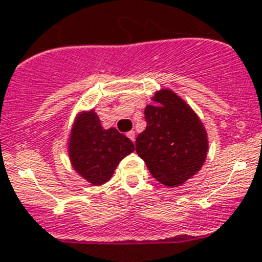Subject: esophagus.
I'll return each mask as SVG.
<instances>
[{"label":"esophagus","mask_w":262,"mask_h":262,"mask_svg":"<svg viewBox=\"0 0 262 262\" xmlns=\"http://www.w3.org/2000/svg\"><path fill=\"white\" fill-rule=\"evenodd\" d=\"M127 136H128V138L131 139L133 141H135V138H136L135 131H129V133H127Z\"/></svg>","instance_id":"obj_1"}]
</instances>
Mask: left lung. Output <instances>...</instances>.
<instances>
[{"label":"left lung","instance_id":"8db88e82","mask_svg":"<svg viewBox=\"0 0 262 262\" xmlns=\"http://www.w3.org/2000/svg\"><path fill=\"white\" fill-rule=\"evenodd\" d=\"M145 107L147 127L136 138V152L160 183L178 187L200 171L208 134L192 107L171 90H160Z\"/></svg>","mask_w":262,"mask_h":262}]
</instances>
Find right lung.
I'll use <instances>...</instances> for the list:
<instances>
[{"label":"right lung","mask_w":262,"mask_h":262,"mask_svg":"<svg viewBox=\"0 0 262 262\" xmlns=\"http://www.w3.org/2000/svg\"><path fill=\"white\" fill-rule=\"evenodd\" d=\"M67 144L74 170L93 186L106 183L119 162L135 150L133 141L118 129H105L93 109L79 113Z\"/></svg>","instance_id":"1"}]
</instances>
